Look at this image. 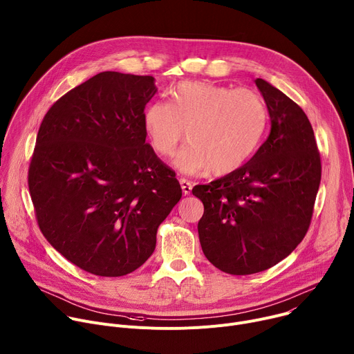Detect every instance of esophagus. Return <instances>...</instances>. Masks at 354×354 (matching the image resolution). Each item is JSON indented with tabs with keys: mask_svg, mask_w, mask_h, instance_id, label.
I'll return each instance as SVG.
<instances>
[{
	"mask_svg": "<svg viewBox=\"0 0 354 354\" xmlns=\"http://www.w3.org/2000/svg\"><path fill=\"white\" fill-rule=\"evenodd\" d=\"M180 184H181V188H183V192L185 195H189L191 189H192V183L187 178H180Z\"/></svg>",
	"mask_w": 354,
	"mask_h": 354,
	"instance_id": "34e87169",
	"label": "esophagus"
}]
</instances>
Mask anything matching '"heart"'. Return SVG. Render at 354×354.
I'll return each instance as SVG.
<instances>
[{"mask_svg": "<svg viewBox=\"0 0 354 354\" xmlns=\"http://www.w3.org/2000/svg\"><path fill=\"white\" fill-rule=\"evenodd\" d=\"M170 95L171 102L156 100L146 106L143 128L153 150L163 157L174 154L187 131L189 145L174 159L178 170L229 174L246 165L259 149L268 109L257 91L184 82Z\"/></svg>", "mask_w": 354, "mask_h": 354, "instance_id": "b5f03b06", "label": "heart"}]
</instances>
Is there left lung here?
<instances>
[{"label":"left lung","instance_id":"1","mask_svg":"<svg viewBox=\"0 0 354 354\" xmlns=\"http://www.w3.org/2000/svg\"><path fill=\"white\" fill-rule=\"evenodd\" d=\"M271 131L252 159L227 176L195 185L204 204L198 234L221 271L246 276L286 259L305 238L321 183V156L302 108L257 78Z\"/></svg>","mask_w":354,"mask_h":354}]
</instances>
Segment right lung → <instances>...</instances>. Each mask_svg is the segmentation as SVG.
Instances as JSON below:
<instances>
[{
    "label": "right lung",
    "instance_id": "add662e5",
    "mask_svg": "<svg viewBox=\"0 0 354 354\" xmlns=\"http://www.w3.org/2000/svg\"><path fill=\"white\" fill-rule=\"evenodd\" d=\"M156 91L151 75L102 71L59 98L37 132L28 185L39 229L100 277L139 268L183 195L146 143L143 113Z\"/></svg>",
    "mask_w": 354,
    "mask_h": 354
}]
</instances>
